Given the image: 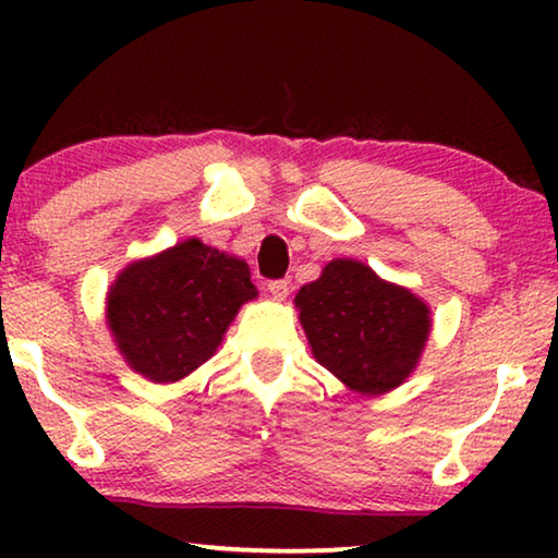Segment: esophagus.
Listing matches in <instances>:
<instances>
[{"mask_svg":"<svg viewBox=\"0 0 558 558\" xmlns=\"http://www.w3.org/2000/svg\"><path fill=\"white\" fill-rule=\"evenodd\" d=\"M269 296L271 300H277V302H281V300H287V294H289V281L287 279H274V281H269Z\"/></svg>","mask_w":558,"mask_h":558,"instance_id":"34e87169","label":"esophagus"}]
</instances>
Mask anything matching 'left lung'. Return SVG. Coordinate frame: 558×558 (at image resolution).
<instances>
[{"label": "left lung", "mask_w": 558, "mask_h": 558, "mask_svg": "<svg viewBox=\"0 0 558 558\" xmlns=\"http://www.w3.org/2000/svg\"><path fill=\"white\" fill-rule=\"evenodd\" d=\"M294 302L312 355L361 393L403 384L429 338L426 304L350 258L327 264Z\"/></svg>", "instance_id": "8db88e82"}]
</instances>
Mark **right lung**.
Returning <instances> with one entry per match:
<instances>
[{"label":"right lung","mask_w":558,"mask_h":558,"mask_svg":"<svg viewBox=\"0 0 558 558\" xmlns=\"http://www.w3.org/2000/svg\"><path fill=\"white\" fill-rule=\"evenodd\" d=\"M254 296L246 262L190 239L119 274L109 327L136 373L172 384L216 353L235 312Z\"/></svg>","instance_id":"add662e5"}]
</instances>
